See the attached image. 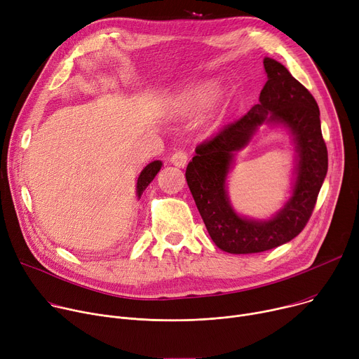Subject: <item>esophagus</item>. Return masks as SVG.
<instances>
[{
    "instance_id": "obj_1",
    "label": "esophagus",
    "mask_w": 359,
    "mask_h": 359,
    "mask_svg": "<svg viewBox=\"0 0 359 359\" xmlns=\"http://www.w3.org/2000/svg\"><path fill=\"white\" fill-rule=\"evenodd\" d=\"M187 161H189V156H187L186 151L179 150V151H176V153L172 156V163H173L175 165H177V167H184V165L187 164Z\"/></svg>"
}]
</instances>
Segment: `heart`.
<instances>
[{"label":"heart","mask_w":359,"mask_h":359,"mask_svg":"<svg viewBox=\"0 0 359 359\" xmlns=\"http://www.w3.org/2000/svg\"><path fill=\"white\" fill-rule=\"evenodd\" d=\"M212 92H213L212 85H201L195 90L186 93L177 105V112L180 115H187V116L196 115L206 107Z\"/></svg>","instance_id":"b5f03b06"}]
</instances>
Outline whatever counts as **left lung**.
Returning a JSON list of instances; mask_svg holds the SVG:
<instances>
[{
  "label": "left lung",
  "mask_w": 359,
  "mask_h": 359,
  "mask_svg": "<svg viewBox=\"0 0 359 359\" xmlns=\"http://www.w3.org/2000/svg\"><path fill=\"white\" fill-rule=\"evenodd\" d=\"M264 69L267 82L259 102L199 144L186 169L187 186L212 241L231 254L262 252L292 241L312 217L327 172V149L313 95L277 60L266 57ZM264 122H280L292 131L298 177L285 208L271 220L255 222L240 217L231 209L224 182L233 153L245 147Z\"/></svg>",
  "instance_id": "1"
}]
</instances>
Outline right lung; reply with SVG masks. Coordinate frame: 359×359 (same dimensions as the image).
I'll list each match as a JSON object with an SVG mask.
<instances>
[{
	"mask_svg": "<svg viewBox=\"0 0 359 359\" xmlns=\"http://www.w3.org/2000/svg\"><path fill=\"white\" fill-rule=\"evenodd\" d=\"M161 169V161L156 160V161H151L150 164H147L144 169H142V172L140 173L138 179H137V196L140 198L142 195V192H144L146 187L151 183V180L156 177V175L158 173V170Z\"/></svg>",
	"mask_w": 359,
	"mask_h": 359,
	"instance_id": "right-lung-1",
	"label": "right lung"
}]
</instances>
